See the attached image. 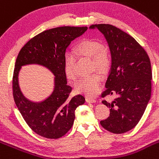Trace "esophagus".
I'll list each match as a JSON object with an SVG mask.
<instances>
[{
  "mask_svg": "<svg viewBox=\"0 0 159 159\" xmlns=\"http://www.w3.org/2000/svg\"><path fill=\"white\" fill-rule=\"evenodd\" d=\"M86 101H87V102H96V99L92 97H87L86 98Z\"/></svg>",
  "mask_w": 159,
  "mask_h": 159,
  "instance_id": "obj_1",
  "label": "esophagus"
}]
</instances>
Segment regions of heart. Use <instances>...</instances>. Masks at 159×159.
<instances>
[{
  "mask_svg": "<svg viewBox=\"0 0 159 159\" xmlns=\"http://www.w3.org/2000/svg\"><path fill=\"white\" fill-rule=\"evenodd\" d=\"M75 50L81 56L91 58L92 69L96 68L102 72L108 70L111 62L110 51L100 42L94 39H86L77 45ZM75 66V55L68 52L65 55V72L67 77L72 80L76 79ZM101 80V75L98 72H94L80 79L75 84V89L79 93L93 95L99 90Z\"/></svg>",
  "mask_w": 159,
  "mask_h": 159,
  "instance_id": "heart-1",
  "label": "heart"
}]
</instances>
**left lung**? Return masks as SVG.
Segmentation results:
<instances>
[{"instance_id": "obj_1", "label": "left lung", "mask_w": 159, "mask_h": 159, "mask_svg": "<svg viewBox=\"0 0 159 159\" xmlns=\"http://www.w3.org/2000/svg\"><path fill=\"white\" fill-rule=\"evenodd\" d=\"M104 34L112 63L102 97L114 94L112 101L102 102L110 108V116L101 125L110 132L121 134L136 127L146 110L151 94V61L136 39L110 24H95Z\"/></svg>"}]
</instances>
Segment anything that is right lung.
<instances>
[{
  "label": "right lung",
  "mask_w": 159,
  "mask_h": 159,
  "mask_svg": "<svg viewBox=\"0 0 159 159\" xmlns=\"http://www.w3.org/2000/svg\"><path fill=\"white\" fill-rule=\"evenodd\" d=\"M87 30V27H60L46 30L28 41L17 57L12 77L14 101L29 127L43 137L58 139L65 136L72 127L75 109L85 102L82 94L70 96L72 87L67 84L65 55L71 42ZM34 63L47 67L55 76L52 94L39 103L27 100L18 86L21 67Z\"/></svg>",
  "instance_id": "obj_1"
}]
</instances>
